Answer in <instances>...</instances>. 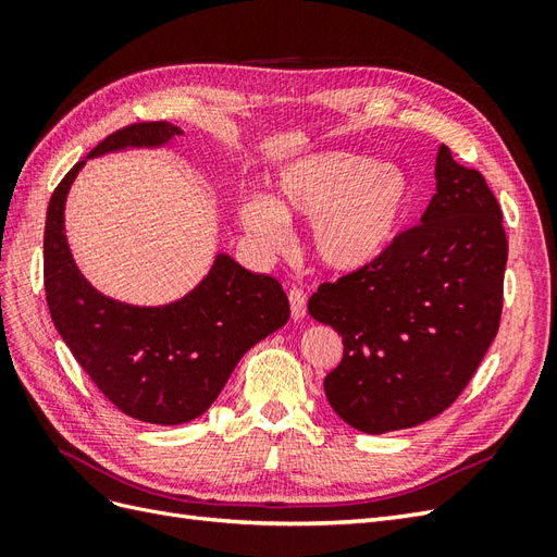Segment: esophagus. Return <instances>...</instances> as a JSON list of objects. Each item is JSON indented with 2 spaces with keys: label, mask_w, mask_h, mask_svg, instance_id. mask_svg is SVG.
Segmentation results:
<instances>
[{
  "label": "esophagus",
  "mask_w": 557,
  "mask_h": 557,
  "mask_svg": "<svg viewBox=\"0 0 557 557\" xmlns=\"http://www.w3.org/2000/svg\"><path fill=\"white\" fill-rule=\"evenodd\" d=\"M288 299H290V313H293V318L295 320L305 318V313H307V295H305V290L293 288L288 293Z\"/></svg>",
  "instance_id": "esophagus-1"
}]
</instances>
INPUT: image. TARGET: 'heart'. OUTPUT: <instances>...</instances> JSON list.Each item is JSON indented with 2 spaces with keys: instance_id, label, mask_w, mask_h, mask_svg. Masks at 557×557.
<instances>
[{
  "instance_id": "1",
  "label": "heart",
  "mask_w": 557,
  "mask_h": 557,
  "mask_svg": "<svg viewBox=\"0 0 557 557\" xmlns=\"http://www.w3.org/2000/svg\"><path fill=\"white\" fill-rule=\"evenodd\" d=\"M411 207V181L393 162L330 150L283 166L272 197L239 199L244 230L262 248L288 242V221H311L315 260L330 272L352 274L393 246Z\"/></svg>"
}]
</instances>
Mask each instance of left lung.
<instances>
[{"label":"left lung","mask_w":557,"mask_h":557,"mask_svg":"<svg viewBox=\"0 0 557 557\" xmlns=\"http://www.w3.org/2000/svg\"><path fill=\"white\" fill-rule=\"evenodd\" d=\"M436 193L420 225L383 256L309 299L339 332L344 358L325 376L330 407L367 434L440 416L474 376L502 315L507 234L485 178L436 153Z\"/></svg>","instance_id":"obj_1"}]
</instances>
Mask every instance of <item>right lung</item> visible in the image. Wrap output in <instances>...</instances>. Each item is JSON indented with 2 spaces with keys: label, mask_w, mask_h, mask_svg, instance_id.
<instances>
[{
  "label": "right lung",
  "mask_w": 557,
  "mask_h": 557,
  "mask_svg": "<svg viewBox=\"0 0 557 557\" xmlns=\"http://www.w3.org/2000/svg\"><path fill=\"white\" fill-rule=\"evenodd\" d=\"M178 134L172 123H137L113 132L86 160L160 148ZM86 160L62 178L46 213L50 318L76 362L123 413L153 425L188 423L221 395L244 352L288 323V297L274 276L248 272L227 252H218L209 274L170 305L134 307L92 288L64 234L66 195Z\"/></svg>",
  "instance_id": "obj_1"
}]
</instances>
